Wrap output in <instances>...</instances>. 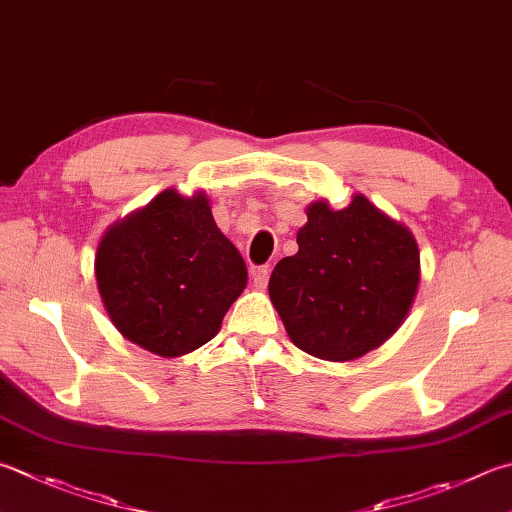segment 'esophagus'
I'll return each mask as SVG.
<instances>
[{"label": "esophagus", "mask_w": 512, "mask_h": 512, "mask_svg": "<svg viewBox=\"0 0 512 512\" xmlns=\"http://www.w3.org/2000/svg\"><path fill=\"white\" fill-rule=\"evenodd\" d=\"M252 276H254V285L258 289L267 287V281H269V269L267 267H252Z\"/></svg>", "instance_id": "34e87169"}]
</instances>
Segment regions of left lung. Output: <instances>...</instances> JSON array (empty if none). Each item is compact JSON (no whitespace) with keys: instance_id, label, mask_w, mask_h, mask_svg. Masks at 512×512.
I'll return each instance as SVG.
<instances>
[{"instance_id":"obj_1","label":"left lung","mask_w":512,"mask_h":512,"mask_svg":"<svg viewBox=\"0 0 512 512\" xmlns=\"http://www.w3.org/2000/svg\"><path fill=\"white\" fill-rule=\"evenodd\" d=\"M298 252L278 260L269 298L289 339L325 361L359 359L390 339L419 285V247L410 231L354 196L345 209H307Z\"/></svg>"}]
</instances>
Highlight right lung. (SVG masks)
I'll return each instance as SVG.
<instances>
[{
  "instance_id": "1",
  "label": "right lung",
  "mask_w": 512,
  "mask_h": 512,
  "mask_svg": "<svg viewBox=\"0 0 512 512\" xmlns=\"http://www.w3.org/2000/svg\"><path fill=\"white\" fill-rule=\"evenodd\" d=\"M95 278L122 336L153 354L180 356L214 339L245 289L247 267L205 196L167 189L106 231Z\"/></svg>"
}]
</instances>
